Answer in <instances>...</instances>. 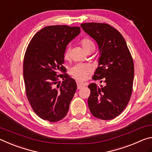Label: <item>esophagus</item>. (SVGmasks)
<instances>
[{"label":"esophagus","mask_w":152,"mask_h":152,"mask_svg":"<svg viewBox=\"0 0 152 152\" xmlns=\"http://www.w3.org/2000/svg\"><path fill=\"white\" fill-rule=\"evenodd\" d=\"M83 87H84L83 84H81V83H77V89H81V88H83Z\"/></svg>","instance_id":"1"}]
</instances>
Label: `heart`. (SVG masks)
Masks as SVG:
<instances>
[{
	"label": "heart",
	"mask_w": 152,
	"mask_h": 152,
	"mask_svg": "<svg viewBox=\"0 0 152 152\" xmlns=\"http://www.w3.org/2000/svg\"><path fill=\"white\" fill-rule=\"evenodd\" d=\"M81 45L84 50L87 52L89 49H95V44L91 39L89 38L82 39ZM71 48L68 46L64 52V58L68 59L70 57ZM91 71V66L89 64H78L73 66L71 69V74L78 81H83L88 77V75Z\"/></svg>",
	"instance_id": "obj_1"
}]
</instances>
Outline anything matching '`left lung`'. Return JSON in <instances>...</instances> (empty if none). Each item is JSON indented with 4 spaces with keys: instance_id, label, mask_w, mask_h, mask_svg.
<instances>
[{
    "instance_id": "8db88e82",
    "label": "left lung",
    "mask_w": 152,
    "mask_h": 152,
    "mask_svg": "<svg viewBox=\"0 0 152 152\" xmlns=\"http://www.w3.org/2000/svg\"><path fill=\"white\" fill-rule=\"evenodd\" d=\"M81 27L99 46V66L92 79L105 83L89 85V108L95 117L111 120L122 113L130 100L134 78L132 56L123 36L110 25L85 23Z\"/></svg>"
}]
</instances>
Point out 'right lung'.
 Segmentation results:
<instances>
[{"label": "right lung", "mask_w": 152, "mask_h": 152, "mask_svg": "<svg viewBox=\"0 0 152 152\" xmlns=\"http://www.w3.org/2000/svg\"><path fill=\"white\" fill-rule=\"evenodd\" d=\"M80 31L79 27L47 26L34 35L26 49L23 60L26 96L35 113L44 121H61L68 113L77 84L63 66L64 52ZM59 72L64 74L58 75Z\"/></svg>", "instance_id": "right-lung-1"}]
</instances>
